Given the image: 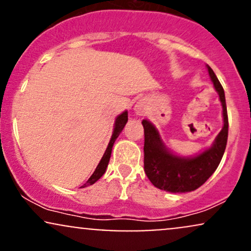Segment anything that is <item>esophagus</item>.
<instances>
[{
  "label": "esophagus",
  "mask_w": 251,
  "mask_h": 251,
  "mask_svg": "<svg viewBox=\"0 0 251 251\" xmlns=\"http://www.w3.org/2000/svg\"><path fill=\"white\" fill-rule=\"evenodd\" d=\"M134 109H135V112H137V113L139 114V116H143V114L145 113V111H146L145 105H144L143 102H138L137 105H135Z\"/></svg>",
  "instance_id": "1"
}]
</instances>
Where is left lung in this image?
<instances>
[{
  "label": "left lung",
  "mask_w": 251,
  "mask_h": 251,
  "mask_svg": "<svg viewBox=\"0 0 251 251\" xmlns=\"http://www.w3.org/2000/svg\"><path fill=\"white\" fill-rule=\"evenodd\" d=\"M208 67L209 75L215 89L220 94L223 107V128L216 137L212 146L196 157L185 158L176 155L166 150L158 131L148 120H143L144 170L155 188L169 192H190L203 185L220 165L227 142V112L224 89L214 71Z\"/></svg>",
  "instance_id": "obj_1"
}]
</instances>
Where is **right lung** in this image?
I'll list each match as a JSON object with an SVG mask.
<instances>
[{
  "mask_svg": "<svg viewBox=\"0 0 251 251\" xmlns=\"http://www.w3.org/2000/svg\"><path fill=\"white\" fill-rule=\"evenodd\" d=\"M128 114H127V111L123 112L120 116L117 117L116 119V124H114V129H113V134H112V138L111 140H109L108 143V146L107 149H106L105 153H103L101 160H100V163L98 164L97 169L94 170L93 175L91 176V177L88 178V180L86 181L85 184L81 186V188H86V186L88 185H92V184H94L98 179H100V178L102 177V175L106 172V169H107V165H108V162H109V158H111V153H112V148H113V144L116 142V139L118 137H119L120 132L123 131V128L125 127L126 123H127V119H128Z\"/></svg>",
  "mask_w": 251,
  "mask_h": 251,
  "instance_id": "1",
  "label": "right lung"
}]
</instances>
